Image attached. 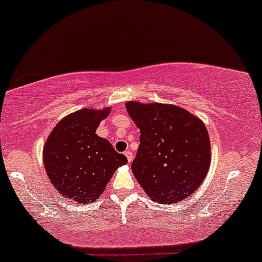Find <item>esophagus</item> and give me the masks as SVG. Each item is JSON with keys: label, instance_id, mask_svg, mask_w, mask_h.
<instances>
[{"label": "esophagus", "instance_id": "obj_1", "mask_svg": "<svg viewBox=\"0 0 262 262\" xmlns=\"http://www.w3.org/2000/svg\"><path fill=\"white\" fill-rule=\"evenodd\" d=\"M125 156H126V158H127V162H128V163H131L132 160H134V154H132V152H131L130 150L125 151Z\"/></svg>", "mask_w": 262, "mask_h": 262}]
</instances>
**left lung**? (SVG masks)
Instances as JSON below:
<instances>
[{"label":"left lung","instance_id":"obj_1","mask_svg":"<svg viewBox=\"0 0 262 262\" xmlns=\"http://www.w3.org/2000/svg\"><path fill=\"white\" fill-rule=\"evenodd\" d=\"M139 127L132 172L143 190L159 204H174L203 184L211 160L206 126L184 108L168 104L126 103Z\"/></svg>","mask_w":262,"mask_h":262}]
</instances>
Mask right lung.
<instances>
[{
	"instance_id": "obj_1",
	"label": "right lung",
	"mask_w": 262,
	"mask_h": 262,
	"mask_svg": "<svg viewBox=\"0 0 262 262\" xmlns=\"http://www.w3.org/2000/svg\"><path fill=\"white\" fill-rule=\"evenodd\" d=\"M110 108H83L62 119L43 150L44 166L52 186L77 204L98 199L116 168L127 162L108 140L96 135Z\"/></svg>"
}]
</instances>
